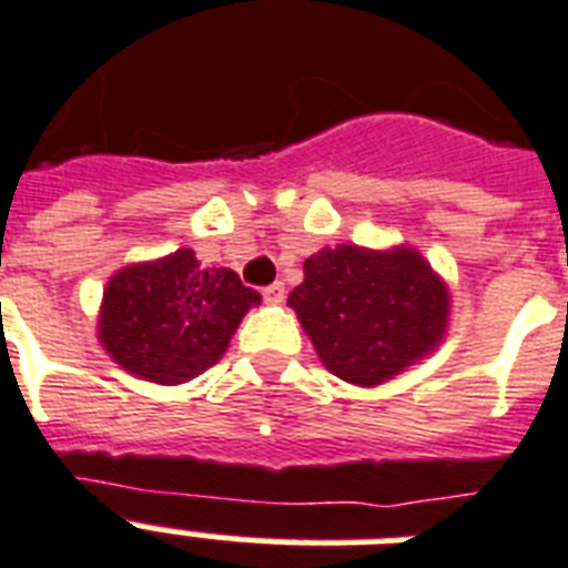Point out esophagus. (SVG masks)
<instances>
[{"mask_svg":"<svg viewBox=\"0 0 568 568\" xmlns=\"http://www.w3.org/2000/svg\"><path fill=\"white\" fill-rule=\"evenodd\" d=\"M262 297H265V303H268V306H280V303L285 300V285L283 283L268 285V288L262 292Z\"/></svg>","mask_w":568,"mask_h":568,"instance_id":"esophagus-1","label":"esophagus"}]
</instances>
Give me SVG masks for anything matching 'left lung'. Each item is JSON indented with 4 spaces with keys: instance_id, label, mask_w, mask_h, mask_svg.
<instances>
[{
    "instance_id": "left-lung-1",
    "label": "left lung",
    "mask_w": 568,
    "mask_h": 568,
    "mask_svg": "<svg viewBox=\"0 0 568 568\" xmlns=\"http://www.w3.org/2000/svg\"><path fill=\"white\" fill-rule=\"evenodd\" d=\"M328 373L373 389L442 346L450 288L416 247H321L288 294Z\"/></svg>"
}]
</instances>
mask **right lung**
Listing matches in <instances>:
<instances>
[{"label":"right lung","mask_w":568,"mask_h":568,"mask_svg":"<svg viewBox=\"0 0 568 568\" xmlns=\"http://www.w3.org/2000/svg\"><path fill=\"white\" fill-rule=\"evenodd\" d=\"M260 303L231 268H204L193 247H179L109 276L98 341L130 375L175 387L211 369Z\"/></svg>","instance_id":"right-lung-1"}]
</instances>
